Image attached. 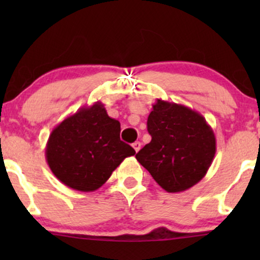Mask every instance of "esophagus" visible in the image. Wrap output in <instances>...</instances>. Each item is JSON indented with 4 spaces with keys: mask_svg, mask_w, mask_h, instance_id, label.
<instances>
[{
    "mask_svg": "<svg viewBox=\"0 0 260 260\" xmlns=\"http://www.w3.org/2000/svg\"><path fill=\"white\" fill-rule=\"evenodd\" d=\"M140 147H142V144H140V142L133 143V148H134V150H136V153H138V151L140 150Z\"/></svg>",
    "mask_w": 260,
    "mask_h": 260,
    "instance_id": "1",
    "label": "esophagus"
}]
</instances>
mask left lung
I'll return each instance as SVG.
<instances>
[{"label":"left lung","mask_w":260,"mask_h":260,"mask_svg":"<svg viewBox=\"0 0 260 260\" xmlns=\"http://www.w3.org/2000/svg\"><path fill=\"white\" fill-rule=\"evenodd\" d=\"M147 124L151 142L136 159L161 188L178 193L203 180L215 156L216 139L201 113L156 99Z\"/></svg>","instance_id":"1"}]
</instances>
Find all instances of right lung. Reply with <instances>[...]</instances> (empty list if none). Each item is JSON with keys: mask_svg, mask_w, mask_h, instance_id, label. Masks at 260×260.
<instances>
[{"mask_svg": "<svg viewBox=\"0 0 260 260\" xmlns=\"http://www.w3.org/2000/svg\"><path fill=\"white\" fill-rule=\"evenodd\" d=\"M120 132V122L107 115L100 101L82 107L52 129L45 149L47 165L64 186L94 192L136 154Z\"/></svg>", "mask_w": 260, "mask_h": 260, "instance_id": "1", "label": "right lung"}]
</instances>
